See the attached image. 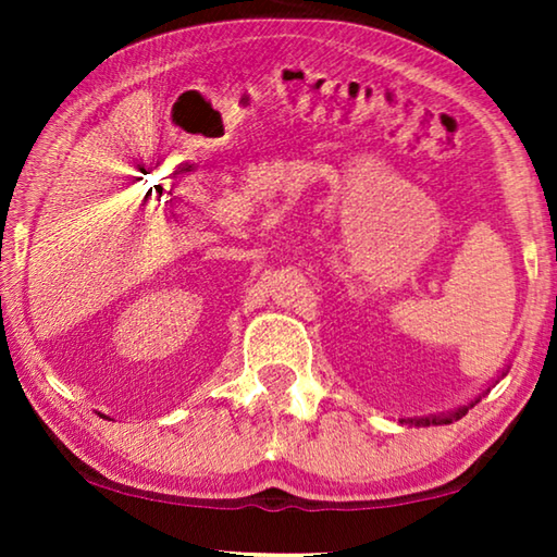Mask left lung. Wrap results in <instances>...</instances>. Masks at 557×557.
Instances as JSON below:
<instances>
[{
	"mask_svg": "<svg viewBox=\"0 0 557 557\" xmlns=\"http://www.w3.org/2000/svg\"><path fill=\"white\" fill-rule=\"evenodd\" d=\"M465 412H467V408H461V410H457L455 414H451V418L459 420ZM451 418H432V420H420V422H425V425H430V422H451Z\"/></svg>",
	"mask_w": 557,
	"mask_h": 557,
	"instance_id": "left-lung-1",
	"label": "left lung"
}]
</instances>
